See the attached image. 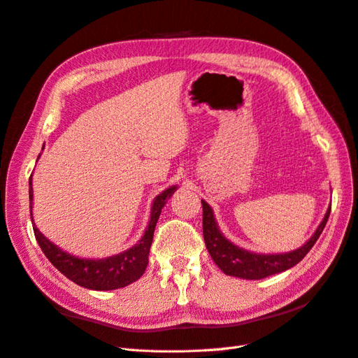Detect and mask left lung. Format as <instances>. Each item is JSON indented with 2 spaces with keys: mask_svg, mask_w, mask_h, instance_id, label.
Returning a JSON list of instances; mask_svg holds the SVG:
<instances>
[{
  "mask_svg": "<svg viewBox=\"0 0 358 358\" xmlns=\"http://www.w3.org/2000/svg\"><path fill=\"white\" fill-rule=\"evenodd\" d=\"M201 206L203 237L212 259L225 275L242 279H263L280 272H285V270L300 263L318 241L320 234L322 233L324 227L327 224L331 209H327L321 224L318 225V229L303 246L285 254H255L251 251H246L243 248L236 246L233 242L227 239L221 233L218 224H216L210 206L204 200H201Z\"/></svg>",
  "mask_w": 358,
  "mask_h": 358,
  "instance_id": "8db88e82",
  "label": "left lung"
}]
</instances>
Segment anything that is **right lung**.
<instances>
[{
	"label": "right lung",
	"mask_w": 358,
	"mask_h": 358,
	"mask_svg": "<svg viewBox=\"0 0 358 358\" xmlns=\"http://www.w3.org/2000/svg\"><path fill=\"white\" fill-rule=\"evenodd\" d=\"M178 189L176 185L162 191L159 196L154 199L152 208H150V218L149 224L145 230L142 239L134 246L127 251L116 254L106 258H80L71 255L58 248L55 243L46 239L36 227L34 220L32 221V229L37 243L40 245L43 254L48 257L49 262L55 266L59 272L67 276L74 284H78L83 288L95 289V291H109L124 288L145 273L148 262H149V251L152 245L155 225L159 218L161 209L164 208L167 200L175 194ZM29 212L32 215V178H29Z\"/></svg>",
	"instance_id": "1"
}]
</instances>
